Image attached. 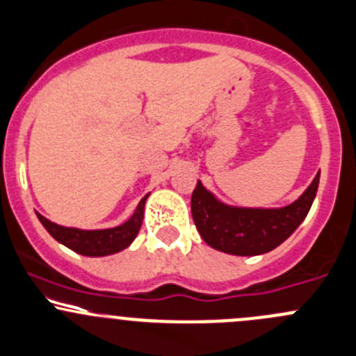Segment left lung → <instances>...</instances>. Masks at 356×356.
<instances>
[{
	"label": "left lung",
	"mask_w": 356,
	"mask_h": 356,
	"mask_svg": "<svg viewBox=\"0 0 356 356\" xmlns=\"http://www.w3.org/2000/svg\"><path fill=\"white\" fill-rule=\"evenodd\" d=\"M320 171L309 187L282 208H245L220 201L197 180L192 194V218L211 248L238 257L270 252L290 238L304 222L318 192Z\"/></svg>",
	"instance_id": "1"
}]
</instances>
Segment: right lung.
I'll use <instances>...</instances> for the list:
<instances>
[{
  "label": "right lung",
  "mask_w": 356,
  "mask_h": 356,
  "mask_svg": "<svg viewBox=\"0 0 356 356\" xmlns=\"http://www.w3.org/2000/svg\"><path fill=\"white\" fill-rule=\"evenodd\" d=\"M148 195L150 194H147L141 199L129 220H125L124 223L117 227H110V229H94V231H89V229L64 227L59 225V223L50 222L49 218H45L40 213H36V216H38L42 225L47 229V232L60 245L67 246V248L80 253V255L106 257L122 252V250H125L134 241V238H136L141 229V223H143L145 202H147Z\"/></svg>",
  "instance_id": "right-lung-1"
}]
</instances>
